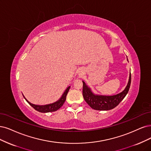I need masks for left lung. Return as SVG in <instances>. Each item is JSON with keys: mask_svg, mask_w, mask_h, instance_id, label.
<instances>
[{"mask_svg": "<svg viewBox=\"0 0 151 151\" xmlns=\"http://www.w3.org/2000/svg\"><path fill=\"white\" fill-rule=\"evenodd\" d=\"M131 82V75L130 73L129 81L123 91L113 96H101L94 94L90 88L86 85L84 81H83V96L88 104L94 109L98 111L112 109L116 107L126 96L129 90Z\"/></svg>", "mask_w": 151, "mask_h": 151, "instance_id": "8db88e82", "label": "left lung"}]
</instances>
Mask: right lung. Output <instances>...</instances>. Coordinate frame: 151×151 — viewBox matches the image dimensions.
Listing matches in <instances>:
<instances>
[{
	"instance_id": "obj_1",
	"label": "right lung",
	"mask_w": 151,
	"mask_h": 151,
	"mask_svg": "<svg viewBox=\"0 0 151 151\" xmlns=\"http://www.w3.org/2000/svg\"><path fill=\"white\" fill-rule=\"evenodd\" d=\"M70 86H68V88H67L66 89V90L65 91L64 93L63 94L62 96L61 97V98L58 100V101H56L52 104H49L43 105V106L35 105V104L30 103L29 101H28L25 97H24V98L28 102V103H29L30 106H32L35 110L39 111V112H41V113L53 112V111H56L57 110L59 109L61 106H62L63 104H64V103L65 101L66 95H67V94H68V92L70 90Z\"/></svg>"
}]
</instances>
